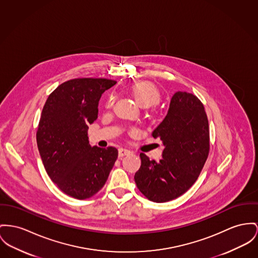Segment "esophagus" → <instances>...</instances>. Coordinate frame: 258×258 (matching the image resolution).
<instances>
[{
	"instance_id": "esophagus-1",
	"label": "esophagus",
	"mask_w": 258,
	"mask_h": 258,
	"mask_svg": "<svg viewBox=\"0 0 258 258\" xmlns=\"http://www.w3.org/2000/svg\"><path fill=\"white\" fill-rule=\"evenodd\" d=\"M130 154H132V152H131V151H129V150H127V149L120 148V149L118 150V155H119L120 157L124 156V155H130Z\"/></svg>"
}]
</instances>
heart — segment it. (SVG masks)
Listing matches in <instances>:
<instances>
[{"label": "heart", "instance_id": "obj_1", "mask_svg": "<svg viewBox=\"0 0 258 258\" xmlns=\"http://www.w3.org/2000/svg\"><path fill=\"white\" fill-rule=\"evenodd\" d=\"M130 92L141 106L150 107L160 101V92L155 84L149 81H141L130 86ZM115 101V96L110 94L105 101V107L110 108Z\"/></svg>", "mask_w": 258, "mask_h": 258}]
</instances>
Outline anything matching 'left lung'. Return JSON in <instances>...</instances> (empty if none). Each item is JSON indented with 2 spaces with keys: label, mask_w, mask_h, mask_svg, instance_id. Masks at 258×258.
<instances>
[{
  "label": "left lung",
  "mask_w": 258,
  "mask_h": 258,
  "mask_svg": "<svg viewBox=\"0 0 258 258\" xmlns=\"http://www.w3.org/2000/svg\"><path fill=\"white\" fill-rule=\"evenodd\" d=\"M165 149L156 162L141 153L134 179L138 189L154 203H165L185 194L204 168L209 153V127L205 106L195 95L176 92L165 118L155 128Z\"/></svg>",
  "instance_id": "8db88e82"
}]
</instances>
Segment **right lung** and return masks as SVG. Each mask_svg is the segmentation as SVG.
<instances>
[{"instance_id":"obj_1","label":"right lung","mask_w":258,"mask_h":258,"mask_svg":"<svg viewBox=\"0 0 258 258\" xmlns=\"http://www.w3.org/2000/svg\"><path fill=\"white\" fill-rule=\"evenodd\" d=\"M115 84L104 78L71 79L43 107L36 134L39 153L52 182L74 199L86 200L102 189L118 156L115 148L91 147L88 140L102 94Z\"/></svg>"}]
</instances>
